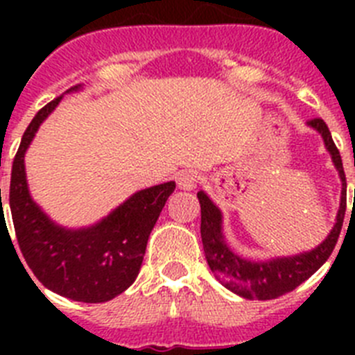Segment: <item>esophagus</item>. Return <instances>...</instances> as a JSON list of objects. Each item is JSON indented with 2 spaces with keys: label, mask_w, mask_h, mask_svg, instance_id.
Here are the masks:
<instances>
[{
  "label": "esophagus",
  "mask_w": 355,
  "mask_h": 355,
  "mask_svg": "<svg viewBox=\"0 0 355 355\" xmlns=\"http://www.w3.org/2000/svg\"><path fill=\"white\" fill-rule=\"evenodd\" d=\"M199 174L193 171H187V172H181L180 178H178V187L181 190H193V188L199 184Z\"/></svg>",
  "instance_id": "obj_1"
}]
</instances>
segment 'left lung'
<instances>
[{
  "label": "left lung",
  "instance_id": "obj_1",
  "mask_svg": "<svg viewBox=\"0 0 355 355\" xmlns=\"http://www.w3.org/2000/svg\"><path fill=\"white\" fill-rule=\"evenodd\" d=\"M307 126L322 137L341 181L340 209L336 213L334 225L325 240L320 241L311 250H302L291 256H274L268 259L243 258L227 245L224 234V215L220 208L209 199L208 193L202 190L197 192L200 205V238H202L208 266L215 274L216 281H220L222 286L243 299L270 300L288 291H293L327 261L340 238L345 208H347V181H345L340 150L332 142L331 131L322 119H313L307 122Z\"/></svg>",
  "mask_w": 355,
  "mask_h": 355
}]
</instances>
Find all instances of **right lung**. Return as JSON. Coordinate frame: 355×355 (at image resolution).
I'll use <instances>...</instances> for the list:
<instances>
[{
	"label": "right lung",
	"instance_id": "right-lung-1",
	"mask_svg": "<svg viewBox=\"0 0 355 355\" xmlns=\"http://www.w3.org/2000/svg\"><path fill=\"white\" fill-rule=\"evenodd\" d=\"M80 90L83 87L76 85L65 94ZM62 97L39 110L14 158L8 202L15 236L26 265L48 290L76 302H108L135 283L150 231L175 183L167 181L139 190L101 220L85 227L56 224L31 197L24 155L40 124L55 112Z\"/></svg>",
	"mask_w": 355,
	"mask_h": 355
}]
</instances>
